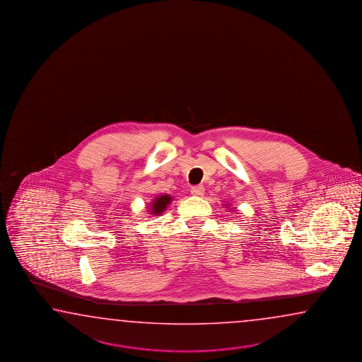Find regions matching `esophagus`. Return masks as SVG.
Instances as JSON below:
<instances>
[{"instance_id":"1","label":"esophagus","mask_w":362,"mask_h":362,"mask_svg":"<svg viewBox=\"0 0 362 362\" xmlns=\"http://www.w3.org/2000/svg\"><path fill=\"white\" fill-rule=\"evenodd\" d=\"M192 195L194 197H202L203 194H204V187L202 186V185H198V186H194V187H192Z\"/></svg>"}]
</instances>
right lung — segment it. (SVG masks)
I'll use <instances>...</instances> for the list:
<instances>
[{
    "label": "right lung",
    "mask_w": 362,
    "mask_h": 362,
    "mask_svg": "<svg viewBox=\"0 0 362 362\" xmlns=\"http://www.w3.org/2000/svg\"><path fill=\"white\" fill-rule=\"evenodd\" d=\"M172 202V197L170 195H159L156 197L153 203L150 204V212L151 214H160V213L165 211V208L170 204Z\"/></svg>",
    "instance_id": "obj_1"
}]
</instances>
